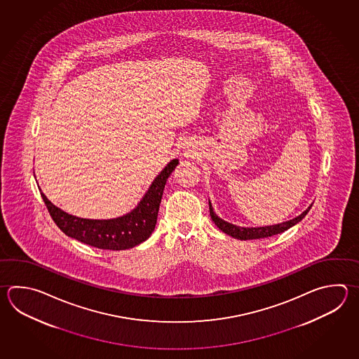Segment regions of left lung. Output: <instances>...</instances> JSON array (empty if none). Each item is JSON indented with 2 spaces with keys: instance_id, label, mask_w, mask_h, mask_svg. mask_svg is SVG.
I'll return each instance as SVG.
<instances>
[{
  "instance_id": "obj_1",
  "label": "left lung",
  "mask_w": 359,
  "mask_h": 359,
  "mask_svg": "<svg viewBox=\"0 0 359 359\" xmlns=\"http://www.w3.org/2000/svg\"><path fill=\"white\" fill-rule=\"evenodd\" d=\"M311 207H312V205H309L304 212L299 215L298 217H295V219H289V221L281 222V224H278V225L262 227L236 226V225H233V224H230L227 221H224V219H219L216 213L213 212L211 202H210V215H211V219L215 222V225L219 227L221 231H224L225 234L230 235V236H233L235 239L250 241V239H262V238H269V236H272V235L284 233L285 230L290 229L294 225H297L299 221H302L303 217L307 215L308 211L311 210Z\"/></svg>"
}]
</instances>
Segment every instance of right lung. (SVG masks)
<instances>
[{"mask_svg": "<svg viewBox=\"0 0 359 359\" xmlns=\"http://www.w3.org/2000/svg\"><path fill=\"white\" fill-rule=\"evenodd\" d=\"M177 163L179 160L176 158L168 162V166L151 184L140 205L132 212L117 219H81L64 212L59 207L52 205L42 191L41 196L52 219L67 236L95 248L110 250L133 248L147 241L152 234L157 222L165 184Z\"/></svg>", "mask_w": 359, "mask_h": 359, "instance_id": "right-lung-1", "label": "right lung"}]
</instances>
